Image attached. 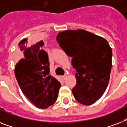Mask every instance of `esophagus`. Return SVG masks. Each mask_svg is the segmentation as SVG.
<instances>
[{"label":"esophagus","mask_w":127,"mask_h":127,"mask_svg":"<svg viewBox=\"0 0 127 127\" xmlns=\"http://www.w3.org/2000/svg\"><path fill=\"white\" fill-rule=\"evenodd\" d=\"M66 75H64V76H62V78L63 80H65L66 79Z\"/></svg>","instance_id":"obj_1"}]
</instances>
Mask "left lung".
I'll use <instances>...</instances> for the list:
<instances>
[{"instance_id":"obj_1","label":"left lung","mask_w":127,"mask_h":127,"mask_svg":"<svg viewBox=\"0 0 127 127\" xmlns=\"http://www.w3.org/2000/svg\"><path fill=\"white\" fill-rule=\"evenodd\" d=\"M57 41L72 59L76 84L72 92L79 103H94L108 85L112 67V49L106 39L84 30L58 33Z\"/></svg>"}]
</instances>
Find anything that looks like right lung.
<instances>
[{
  "mask_svg": "<svg viewBox=\"0 0 127 127\" xmlns=\"http://www.w3.org/2000/svg\"><path fill=\"white\" fill-rule=\"evenodd\" d=\"M28 39L18 43L15 76L24 95L41 109L55 103L61 84L49 75L47 53L41 49L42 41L28 45Z\"/></svg>",
  "mask_w": 127,
  "mask_h": 127,
  "instance_id": "1",
  "label": "right lung"
}]
</instances>
